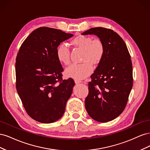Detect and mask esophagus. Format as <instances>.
<instances>
[{
    "label": "esophagus",
    "mask_w": 150,
    "mask_h": 150,
    "mask_svg": "<svg viewBox=\"0 0 150 150\" xmlns=\"http://www.w3.org/2000/svg\"><path fill=\"white\" fill-rule=\"evenodd\" d=\"M74 82H75L76 84H79V83H81V81L78 80V79H75L74 80Z\"/></svg>",
    "instance_id": "esophagus-1"
}]
</instances>
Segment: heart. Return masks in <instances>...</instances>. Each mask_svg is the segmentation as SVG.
<instances>
[{
  "instance_id": "obj_1",
  "label": "heart",
  "mask_w": 150,
  "mask_h": 150,
  "mask_svg": "<svg viewBox=\"0 0 150 150\" xmlns=\"http://www.w3.org/2000/svg\"><path fill=\"white\" fill-rule=\"evenodd\" d=\"M71 44L83 51L81 56L82 64L72 65L66 71V74L77 79L88 77L93 71V65L100 62L104 54V46L100 39H94L88 35H79L71 40ZM59 61L65 66L71 64L70 52L65 44H61L56 49Z\"/></svg>"
}]
</instances>
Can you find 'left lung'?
I'll use <instances>...</instances> for the list:
<instances>
[{
  "label": "left lung",
  "instance_id": "1",
  "mask_svg": "<svg viewBox=\"0 0 150 150\" xmlns=\"http://www.w3.org/2000/svg\"><path fill=\"white\" fill-rule=\"evenodd\" d=\"M82 34L97 35L104 46V56L88 83L86 110L95 121H112L124 111L132 89L130 54L124 40L112 29L98 27Z\"/></svg>",
  "mask_w": 150,
  "mask_h": 150
}]
</instances>
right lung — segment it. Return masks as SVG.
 <instances>
[{
  "instance_id": "obj_1",
  "label": "right lung",
  "mask_w": 150,
  "mask_h": 150,
  "mask_svg": "<svg viewBox=\"0 0 150 150\" xmlns=\"http://www.w3.org/2000/svg\"><path fill=\"white\" fill-rule=\"evenodd\" d=\"M59 29L41 27L27 38L16 57V89L30 117L51 123L62 116L75 83L62 79L64 69L57 59L61 42L72 37Z\"/></svg>"
}]
</instances>
